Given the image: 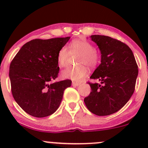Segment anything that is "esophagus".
<instances>
[{
  "label": "esophagus",
  "mask_w": 148,
  "mask_h": 148,
  "mask_svg": "<svg viewBox=\"0 0 148 148\" xmlns=\"http://www.w3.org/2000/svg\"><path fill=\"white\" fill-rule=\"evenodd\" d=\"M79 85H80V83L72 82V86H79Z\"/></svg>",
  "instance_id": "34e87169"
}]
</instances>
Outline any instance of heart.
I'll return each instance as SVG.
<instances>
[{"mask_svg": "<svg viewBox=\"0 0 148 148\" xmlns=\"http://www.w3.org/2000/svg\"><path fill=\"white\" fill-rule=\"evenodd\" d=\"M69 51L72 53H78L77 62L79 65L74 67H68L62 72V77L79 81L88 74V69L94 68L97 66L100 60L99 52L94 49L90 42L85 40H74L69 45ZM69 51L65 47H62L58 53L57 61L60 67H64L67 63Z\"/></svg>", "mask_w": 148, "mask_h": 148, "instance_id": "b5f03b06", "label": "heart"}]
</instances>
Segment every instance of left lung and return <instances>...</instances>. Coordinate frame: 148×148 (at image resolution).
I'll list each match as a JSON object with an SVG mask.
<instances>
[{"label": "left lung", "mask_w": 148, "mask_h": 148, "mask_svg": "<svg viewBox=\"0 0 148 148\" xmlns=\"http://www.w3.org/2000/svg\"><path fill=\"white\" fill-rule=\"evenodd\" d=\"M90 37L101 52V64L90 78L101 84L88 83L92 91L84 102L91 113L99 116L109 115L121 109L133 95L138 65L126 44L104 35Z\"/></svg>", "instance_id": "8db88e82"}]
</instances>
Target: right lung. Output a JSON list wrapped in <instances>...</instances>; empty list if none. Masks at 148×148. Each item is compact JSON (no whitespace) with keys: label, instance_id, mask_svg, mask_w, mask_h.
I'll return each mask as SVG.
<instances>
[{"label":"right lung","instance_id":"obj_1","mask_svg":"<svg viewBox=\"0 0 148 148\" xmlns=\"http://www.w3.org/2000/svg\"><path fill=\"white\" fill-rule=\"evenodd\" d=\"M70 37L35 39L25 43L10 63L9 76L13 97L22 109L36 118L53 114L60 106L67 79L53 82L59 72L58 53Z\"/></svg>","mask_w":148,"mask_h":148}]
</instances>
